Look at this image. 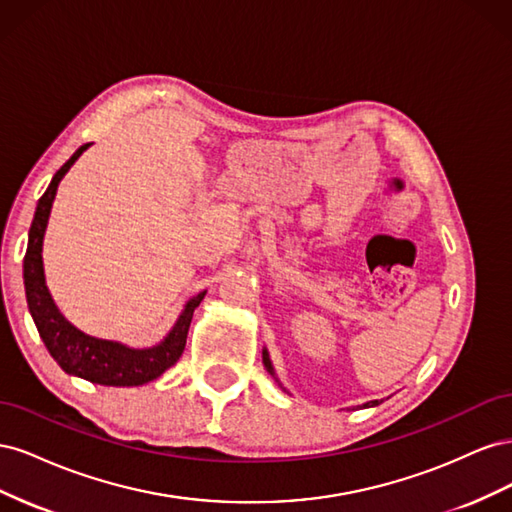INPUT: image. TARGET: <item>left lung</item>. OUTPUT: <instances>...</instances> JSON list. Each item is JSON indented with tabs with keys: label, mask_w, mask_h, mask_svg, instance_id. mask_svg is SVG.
<instances>
[{
	"label": "left lung",
	"mask_w": 512,
	"mask_h": 512,
	"mask_svg": "<svg viewBox=\"0 0 512 512\" xmlns=\"http://www.w3.org/2000/svg\"><path fill=\"white\" fill-rule=\"evenodd\" d=\"M262 363H265V367H267V371L269 374L273 376V380L282 386V382H280V378H277V374H275V369H273V363H271V356H269V350L267 348H262ZM284 389V386H282ZM380 401L378 399H374V401H367V404H363L365 408H374V406H378Z\"/></svg>",
	"instance_id": "left-lung-1"
}]
</instances>
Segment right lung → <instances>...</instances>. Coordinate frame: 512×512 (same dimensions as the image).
<instances>
[{"mask_svg":"<svg viewBox=\"0 0 512 512\" xmlns=\"http://www.w3.org/2000/svg\"><path fill=\"white\" fill-rule=\"evenodd\" d=\"M89 145L91 143L81 145L72 153V158L57 170L49 183V188H46V192L38 200L34 222L32 228H29L27 254L23 260L27 305L46 350L51 352L57 365L64 369L66 374L79 376L83 380L102 386H141L160 378L168 367H173L179 361V356L185 348V339H188L194 309L205 299L207 290L198 292L196 297L185 301L173 329L166 333L162 342L149 348H132L121 342H113V339L87 335L81 329H76L74 324L59 312V307L55 305L49 292V286H46L42 243L59 183L66 177L72 164L83 156V151L89 149Z\"/></svg>","mask_w":512,"mask_h":512,"instance_id":"obj_1","label":"right lung"}]
</instances>
